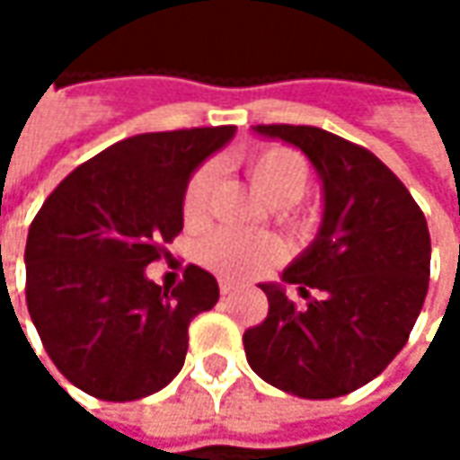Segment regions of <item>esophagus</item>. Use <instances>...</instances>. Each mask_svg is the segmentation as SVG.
I'll list each match as a JSON object with an SVG mask.
<instances>
[{
    "instance_id": "obj_1",
    "label": "esophagus",
    "mask_w": 460,
    "mask_h": 460,
    "mask_svg": "<svg viewBox=\"0 0 460 460\" xmlns=\"http://www.w3.org/2000/svg\"><path fill=\"white\" fill-rule=\"evenodd\" d=\"M233 289H235V284H233V281H227V279H222V281H220V294H230Z\"/></svg>"
}]
</instances>
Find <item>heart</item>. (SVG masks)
<instances>
[{
    "instance_id": "heart-1",
    "label": "heart",
    "mask_w": 460,
    "mask_h": 460,
    "mask_svg": "<svg viewBox=\"0 0 460 460\" xmlns=\"http://www.w3.org/2000/svg\"><path fill=\"white\" fill-rule=\"evenodd\" d=\"M248 173L258 191L276 207L296 204L307 194L312 173L302 153L287 146H266L248 155ZM217 184V166L209 161L197 168L184 189L181 212L189 225H199L209 215L212 194ZM281 222L296 225L299 217L292 209H281ZM284 253L281 243L271 235H245L235 230H217L202 243L199 256L202 261L222 276H251L261 269L276 263Z\"/></svg>"
}]
</instances>
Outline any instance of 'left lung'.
Instances as JSON below:
<instances>
[{
    "mask_svg": "<svg viewBox=\"0 0 460 460\" xmlns=\"http://www.w3.org/2000/svg\"><path fill=\"white\" fill-rule=\"evenodd\" d=\"M253 130L307 155L325 209L284 284H261L269 314L245 330V358L287 394L343 397L376 379L415 327L430 281L428 222L407 186L361 146L312 125ZM289 283L302 305L286 294Z\"/></svg>",
    "mask_w": 460,
    "mask_h": 460,
    "instance_id": "left-lung-1",
    "label": "left lung"
}]
</instances>
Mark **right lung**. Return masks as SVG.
<instances>
[{
    "instance_id": "obj_1",
    "label": "right lung",
    "mask_w": 460,
    "mask_h": 460,
    "mask_svg": "<svg viewBox=\"0 0 460 460\" xmlns=\"http://www.w3.org/2000/svg\"><path fill=\"white\" fill-rule=\"evenodd\" d=\"M235 125L143 133L74 168L30 225L25 296L45 353L81 392L133 402L181 371L189 323L217 305V279L186 266L173 289L146 266L184 227L194 168Z\"/></svg>"
}]
</instances>
